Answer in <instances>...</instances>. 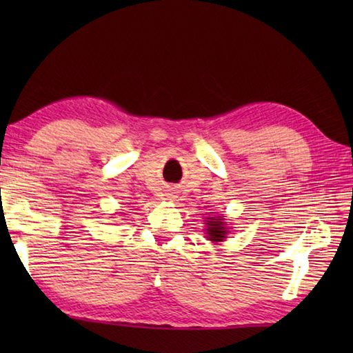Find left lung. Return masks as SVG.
Wrapping results in <instances>:
<instances>
[{"label": "left lung", "instance_id": "8db88e82", "mask_svg": "<svg viewBox=\"0 0 353 353\" xmlns=\"http://www.w3.org/2000/svg\"><path fill=\"white\" fill-rule=\"evenodd\" d=\"M208 226V238L211 241H223L226 238V228H224V223L221 221L220 216H209V221L206 223Z\"/></svg>", "mask_w": 353, "mask_h": 353}]
</instances>
